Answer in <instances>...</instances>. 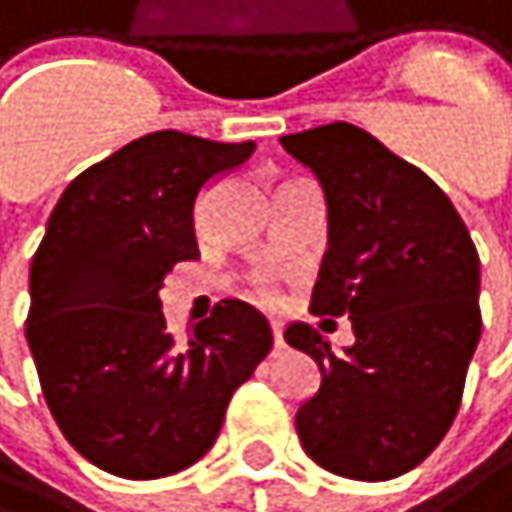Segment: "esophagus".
Masks as SVG:
<instances>
[{
	"mask_svg": "<svg viewBox=\"0 0 512 512\" xmlns=\"http://www.w3.org/2000/svg\"><path fill=\"white\" fill-rule=\"evenodd\" d=\"M270 330H273V348H276V351H282V348H285L282 324H279V321H270Z\"/></svg>",
	"mask_w": 512,
	"mask_h": 512,
	"instance_id": "1",
	"label": "esophagus"
}]
</instances>
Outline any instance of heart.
<instances>
[{
  "mask_svg": "<svg viewBox=\"0 0 512 512\" xmlns=\"http://www.w3.org/2000/svg\"><path fill=\"white\" fill-rule=\"evenodd\" d=\"M258 294H261L267 303H273V300H276V288L270 285V279H264V276L258 279Z\"/></svg>",
  "mask_w": 512,
  "mask_h": 512,
  "instance_id": "b5f03b06",
  "label": "heart"
}]
</instances>
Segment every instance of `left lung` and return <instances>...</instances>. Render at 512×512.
<instances>
[{
  "instance_id": "obj_1",
  "label": "left lung",
  "mask_w": 512,
  "mask_h": 512,
  "mask_svg": "<svg viewBox=\"0 0 512 512\" xmlns=\"http://www.w3.org/2000/svg\"><path fill=\"white\" fill-rule=\"evenodd\" d=\"M282 146L327 194L312 315H348L354 330L342 357L309 324L285 330L321 366L297 435L339 477L393 480L441 444L459 411L483 330L477 248L450 197L369 131L330 122Z\"/></svg>"
}]
</instances>
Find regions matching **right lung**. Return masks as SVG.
Returning a JSON list of instances; mask_svg holds the SVG:
<instances>
[{"label":"right lung","instance_id":"obj_1","mask_svg":"<svg viewBox=\"0 0 512 512\" xmlns=\"http://www.w3.org/2000/svg\"><path fill=\"white\" fill-rule=\"evenodd\" d=\"M254 143L152 131L83 170L50 212L29 270L26 342L47 408L95 468L155 480L194 465L270 348L267 318L221 300L185 345L164 276L197 258L194 203Z\"/></svg>","mask_w":512,"mask_h":512}]
</instances>
